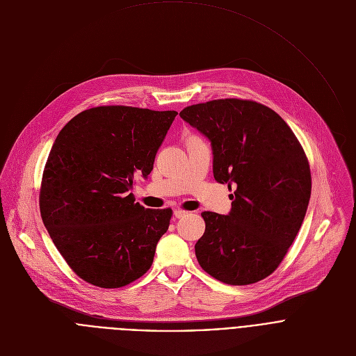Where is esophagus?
I'll return each mask as SVG.
<instances>
[{"mask_svg":"<svg viewBox=\"0 0 356 356\" xmlns=\"http://www.w3.org/2000/svg\"><path fill=\"white\" fill-rule=\"evenodd\" d=\"M186 215H188L186 211H182V209H175V211H174V216H175L177 219H181V218H184V216H186Z\"/></svg>","mask_w":356,"mask_h":356,"instance_id":"esophagus-1","label":"esophagus"}]
</instances>
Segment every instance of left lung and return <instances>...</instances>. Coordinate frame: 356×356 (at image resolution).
Here are the masks:
<instances>
[{"mask_svg":"<svg viewBox=\"0 0 356 356\" xmlns=\"http://www.w3.org/2000/svg\"><path fill=\"white\" fill-rule=\"evenodd\" d=\"M179 115L211 141L215 179L236 185L229 215L202 212L196 259L222 283H257L283 261L304 220L311 196L307 155L283 118L257 102L219 99Z\"/></svg>","mask_w":356,"mask_h":356,"instance_id":"1","label":"left lung"}]
</instances>
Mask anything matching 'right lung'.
Instances as JSON below:
<instances>
[{"instance_id": "1", "label": "right lung", "mask_w": 356, "mask_h": 356, "mask_svg": "<svg viewBox=\"0 0 356 356\" xmlns=\"http://www.w3.org/2000/svg\"><path fill=\"white\" fill-rule=\"evenodd\" d=\"M178 113L100 106L58 134L42 175L39 208L69 267L82 280L118 289L151 267L172 211L145 209L131 192L152 171Z\"/></svg>"}]
</instances>
